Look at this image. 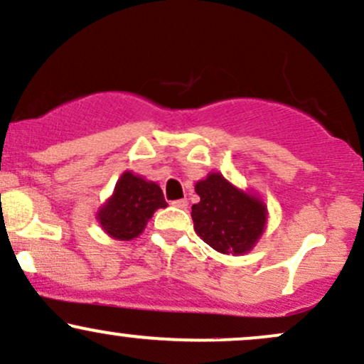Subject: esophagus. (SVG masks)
<instances>
[{"label": "esophagus", "mask_w": 364, "mask_h": 364, "mask_svg": "<svg viewBox=\"0 0 364 364\" xmlns=\"http://www.w3.org/2000/svg\"><path fill=\"white\" fill-rule=\"evenodd\" d=\"M173 207H176V208H186V207H188V200H186V198L174 200V202H173Z\"/></svg>", "instance_id": "obj_1"}]
</instances>
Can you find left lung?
Returning a JSON list of instances; mask_svg holds the SVG:
<instances>
[{
    "label": "left lung",
    "instance_id": "left-lung-1",
    "mask_svg": "<svg viewBox=\"0 0 364 364\" xmlns=\"http://www.w3.org/2000/svg\"><path fill=\"white\" fill-rule=\"evenodd\" d=\"M200 202L191 207L195 232L215 252H252L267 228V205L258 195L241 190L220 173H210L195 185Z\"/></svg>",
    "mask_w": 364,
    "mask_h": 364
}]
</instances>
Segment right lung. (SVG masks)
<instances>
[{
    "label": "right lung",
    "instance_id": "obj_1",
    "mask_svg": "<svg viewBox=\"0 0 364 364\" xmlns=\"http://www.w3.org/2000/svg\"><path fill=\"white\" fill-rule=\"evenodd\" d=\"M161 186L132 171H124L114 191L97 210V223L112 240L129 241L144 232L157 208H166Z\"/></svg>",
    "mask_w": 364,
    "mask_h": 364
}]
</instances>
